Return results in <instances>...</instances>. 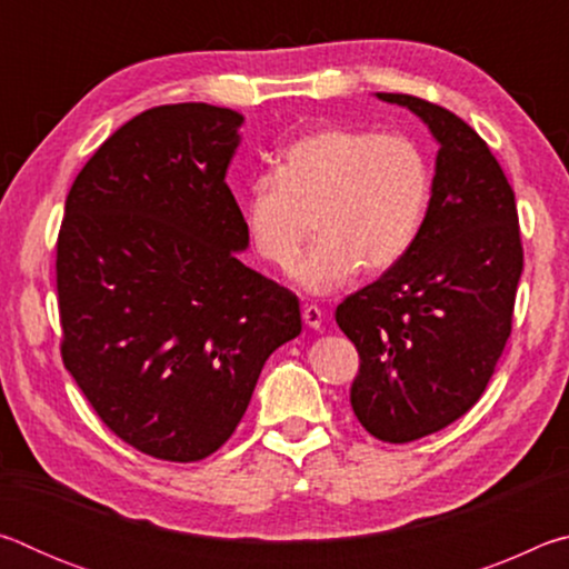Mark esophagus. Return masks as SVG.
<instances>
[{"label":"esophagus","mask_w":569,"mask_h":569,"mask_svg":"<svg viewBox=\"0 0 569 569\" xmlns=\"http://www.w3.org/2000/svg\"><path fill=\"white\" fill-rule=\"evenodd\" d=\"M303 323L308 329H321L323 326V311L319 306H303Z\"/></svg>","instance_id":"34e87169"}]
</instances>
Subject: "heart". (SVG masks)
<instances>
[{
    "label": "heart",
    "instance_id": "1",
    "mask_svg": "<svg viewBox=\"0 0 569 569\" xmlns=\"http://www.w3.org/2000/svg\"><path fill=\"white\" fill-rule=\"evenodd\" d=\"M431 162L401 132L319 128L278 156L243 196L256 253L281 271L320 228V243L293 267L296 283L313 296L339 291L366 268L389 271L409 253L429 213Z\"/></svg>",
    "mask_w": 569,
    "mask_h": 569
}]
</instances>
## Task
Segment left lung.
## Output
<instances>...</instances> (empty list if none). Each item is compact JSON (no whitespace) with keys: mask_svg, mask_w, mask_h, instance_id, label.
<instances>
[{"mask_svg":"<svg viewBox=\"0 0 569 569\" xmlns=\"http://www.w3.org/2000/svg\"><path fill=\"white\" fill-rule=\"evenodd\" d=\"M377 98L429 128L435 188L409 253L339 303L336 323L361 359L356 419L371 437L407 445L465 417L485 393L512 331L522 240L515 190L465 120L411 94Z\"/></svg>","mask_w":569,"mask_h":569,"instance_id":"left-lung-1","label":"left lung"}]
</instances>
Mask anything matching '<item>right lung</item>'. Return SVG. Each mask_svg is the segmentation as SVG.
Masks as SVG:
<instances>
[{
    "mask_svg": "<svg viewBox=\"0 0 569 569\" xmlns=\"http://www.w3.org/2000/svg\"><path fill=\"white\" fill-rule=\"evenodd\" d=\"M243 114L160 104L74 178L57 238L62 361L124 445L198 461L233 435L268 356L301 333L288 288L240 261L226 172Z\"/></svg>",
    "mask_w": 569,
    "mask_h": 569,
    "instance_id": "obj_1",
    "label": "right lung"
}]
</instances>
